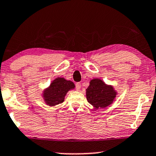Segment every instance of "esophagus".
Returning a JSON list of instances; mask_svg holds the SVG:
<instances>
[{
  "label": "esophagus",
  "instance_id": "34e87169",
  "mask_svg": "<svg viewBox=\"0 0 156 156\" xmlns=\"http://www.w3.org/2000/svg\"><path fill=\"white\" fill-rule=\"evenodd\" d=\"M80 88H81V83H80V82H78V83H76V90H80Z\"/></svg>",
  "mask_w": 156,
  "mask_h": 156
}]
</instances>
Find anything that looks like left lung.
I'll list each match as a JSON object with an SVG mask.
<instances>
[{
  "label": "left lung",
  "mask_w": 156,
  "mask_h": 156,
  "mask_svg": "<svg viewBox=\"0 0 156 156\" xmlns=\"http://www.w3.org/2000/svg\"><path fill=\"white\" fill-rule=\"evenodd\" d=\"M116 95L111 86L106 85L100 79L91 80L86 89V98L94 108H106L113 102Z\"/></svg>",
  "instance_id": "8db88e82"
}]
</instances>
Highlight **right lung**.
<instances>
[{"label": "right lung", "instance_id": "1", "mask_svg": "<svg viewBox=\"0 0 156 156\" xmlns=\"http://www.w3.org/2000/svg\"><path fill=\"white\" fill-rule=\"evenodd\" d=\"M74 88L75 85L72 81L63 78H57L45 90L43 96L48 105L55 106L63 102L67 91Z\"/></svg>", "mask_w": 156, "mask_h": 156}]
</instances>
